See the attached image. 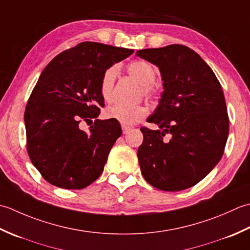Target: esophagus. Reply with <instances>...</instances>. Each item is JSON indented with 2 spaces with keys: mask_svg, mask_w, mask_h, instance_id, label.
<instances>
[{
  "mask_svg": "<svg viewBox=\"0 0 250 250\" xmlns=\"http://www.w3.org/2000/svg\"><path fill=\"white\" fill-rule=\"evenodd\" d=\"M122 130H123V134H127V132L130 130V127L126 125H122Z\"/></svg>",
  "mask_w": 250,
  "mask_h": 250,
  "instance_id": "esophagus-1",
  "label": "esophagus"
}]
</instances>
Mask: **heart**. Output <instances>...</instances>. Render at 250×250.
<instances>
[{"label":"heart","mask_w":250,"mask_h":250,"mask_svg":"<svg viewBox=\"0 0 250 250\" xmlns=\"http://www.w3.org/2000/svg\"><path fill=\"white\" fill-rule=\"evenodd\" d=\"M128 73L142 85V91L147 97L155 95V88L152 86L156 79V70L151 63L144 60H137L128 64ZM118 65H111L106 69L100 80V95L104 100L112 98V91L118 75ZM147 109L145 105H126L123 104H113L106 108L104 115L106 119L118 121L124 125H131L141 121L146 116Z\"/></svg>","instance_id":"b5f03b06"}]
</instances>
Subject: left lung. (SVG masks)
<instances>
[{
	"label": "left lung",
	"instance_id": "1",
	"mask_svg": "<svg viewBox=\"0 0 250 250\" xmlns=\"http://www.w3.org/2000/svg\"><path fill=\"white\" fill-rule=\"evenodd\" d=\"M136 55L159 68L164 89L146 120L160 129L140 128L144 142L137 155L142 176L162 191L188 189L209 174L225 150L229 118L221 85L201 56L185 45ZM166 133L169 140L164 139Z\"/></svg>",
	"mask_w": 250,
	"mask_h": 250
}]
</instances>
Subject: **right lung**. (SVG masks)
Returning a JSON list of instances; mask_svg holds the SVG:
<instances>
[{
  "mask_svg": "<svg viewBox=\"0 0 250 250\" xmlns=\"http://www.w3.org/2000/svg\"><path fill=\"white\" fill-rule=\"evenodd\" d=\"M132 53L83 42L56 56L41 73L25 106L24 125L30 160L50 185L81 190L103 174L122 129L118 121L98 119L104 105L100 80ZM82 120L93 124L87 132L79 128Z\"/></svg>",
  "mask_w": 250,
  "mask_h": 250,
  "instance_id": "add662e5",
  "label": "right lung"
}]
</instances>
